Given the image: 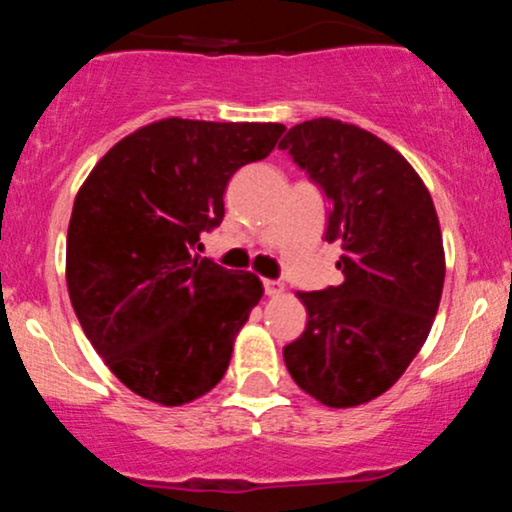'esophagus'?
<instances>
[{
	"instance_id": "34e87169",
	"label": "esophagus",
	"mask_w": 512,
	"mask_h": 512,
	"mask_svg": "<svg viewBox=\"0 0 512 512\" xmlns=\"http://www.w3.org/2000/svg\"><path fill=\"white\" fill-rule=\"evenodd\" d=\"M262 286H265V294L267 296H279L284 291V286L279 284V282H274V279H265V282H262Z\"/></svg>"
}]
</instances>
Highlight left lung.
Masks as SVG:
<instances>
[{
  "instance_id": "1",
  "label": "left lung",
  "mask_w": 512,
  "mask_h": 512,
  "mask_svg": "<svg viewBox=\"0 0 512 512\" xmlns=\"http://www.w3.org/2000/svg\"><path fill=\"white\" fill-rule=\"evenodd\" d=\"M279 150L330 201L325 240L342 245L345 277L296 294L308 323L284 347V364L323 406H362L389 391L428 340L445 284L435 204L406 157L352 123H296Z\"/></svg>"
}]
</instances>
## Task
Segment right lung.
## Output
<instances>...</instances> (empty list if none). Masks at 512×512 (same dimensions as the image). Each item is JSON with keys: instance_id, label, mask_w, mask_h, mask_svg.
<instances>
[{"instance_id": "obj_1", "label": "right lung", "mask_w": 512, "mask_h": 512, "mask_svg": "<svg viewBox=\"0 0 512 512\" xmlns=\"http://www.w3.org/2000/svg\"><path fill=\"white\" fill-rule=\"evenodd\" d=\"M282 123L162 119L97 162L67 228V291L84 335L123 386L160 406L209 393L265 289L194 255L223 221L228 179L265 160Z\"/></svg>"}]
</instances>
